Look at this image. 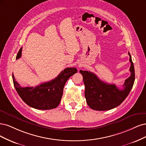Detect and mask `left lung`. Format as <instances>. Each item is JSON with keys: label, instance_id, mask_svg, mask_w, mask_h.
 Segmentation results:
<instances>
[{"label": "left lung", "instance_id": "left-lung-1", "mask_svg": "<svg viewBox=\"0 0 146 146\" xmlns=\"http://www.w3.org/2000/svg\"><path fill=\"white\" fill-rule=\"evenodd\" d=\"M130 56L131 74L123 84V88L119 89L115 84H109L99 79L95 74L90 72L80 70L83 76L85 85V97L88 106L92 109L103 111L113 109L119 106L129 94L135 81V68Z\"/></svg>", "mask_w": 146, "mask_h": 146}]
</instances>
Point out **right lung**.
<instances>
[{"mask_svg":"<svg viewBox=\"0 0 146 146\" xmlns=\"http://www.w3.org/2000/svg\"><path fill=\"white\" fill-rule=\"evenodd\" d=\"M22 48L19 51L16 59L22 55ZM76 68H67L50 81L42 83L35 87L20 86L13 73V81L19 95L27 105L39 110H49L57 107L60 102L63 89L68 78L77 73Z\"/></svg>","mask_w":146,"mask_h":146,"instance_id":"add662e5","label":"right lung"}]
</instances>
